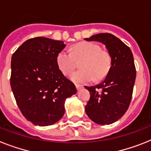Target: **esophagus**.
I'll return each instance as SVG.
<instances>
[{"mask_svg": "<svg viewBox=\"0 0 151 151\" xmlns=\"http://www.w3.org/2000/svg\"><path fill=\"white\" fill-rule=\"evenodd\" d=\"M76 88H77V89H78V91H79V90H81V88H82V86L81 85H76Z\"/></svg>", "mask_w": 151, "mask_h": 151, "instance_id": "34e87169", "label": "esophagus"}]
</instances>
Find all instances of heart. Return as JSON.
I'll return each instance as SVG.
<instances>
[{
    "mask_svg": "<svg viewBox=\"0 0 151 151\" xmlns=\"http://www.w3.org/2000/svg\"><path fill=\"white\" fill-rule=\"evenodd\" d=\"M83 59L81 69L73 72L71 80L78 84H87L94 80H100L109 72L111 66V56L103 51L99 45L89 41L81 42L71 48V52L66 49L57 55V64L60 70L68 75L75 69L77 60Z\"/></svg>",
    "mask_w": 151,
    "mask_h": 151,
    "instance_id": "heart-1",
    "label": "heart"
}]
</instances>
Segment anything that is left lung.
<instances>
[{"label":"left lung","instance_id":"left-lung-1","mask_svg":"<svg viewBox=\"0 0 151 151\" xmlns=\"http://www.w3.org/2000/svg\"><path fill=\"white\" fill-rule=\"evenodd\" d=\"M85 40L104 44L111 56V66L104 80L85 87L91 95L85 112L96 124H110L125 114L131 103L136 75L133 55L129 46L111 34H96Z\"/></svg>","mask_w":151,"mask_h":151}]
</instances>
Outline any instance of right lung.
Returning a JSON list of instances; mask_svg holds the SVG:
<instances>
[{
	"instance_id": "add662e5",
	"label": "right lung",
	"mask_w": 151,
	"mask_h": 151,
	"mask_svg": "<svg viewBox=\"0 0 151 151\" xmlns=\"http://www.w3.org/2000/svg\"><path fill=\"white\" fill-rule=\"evenodd\" d=\"M63 41L37 37L27 40L12 55L10 84L26 119L48 126L61 119L66 98L77 93L72 81L59 70L57 55Z\"/></svg>"
}]
</instances>
